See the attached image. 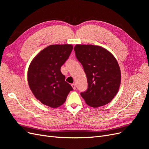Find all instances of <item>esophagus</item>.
Instances as JSON below:
<instances>
[{
  "label": "esophagus",
  "mask_w": 149,
  "mask_h": 149,
  "mask_svg": "<svg viewBox=\"0 0 149 149\" xmlns=\"http://www.w3.org/2000/svg\"><path fill=\"white\" fill-rule=\"evenodd\" d=\"M71 86H72V88H73V89H76V84H75L74 83L71 84Z\"/></svg>",
  "instance_id": "1"
}]
</instances>
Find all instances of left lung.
Here are the masks:
<instances>
[{
    "instance_id": "left-lung-1",
    "label": "left lung",
    "mask_w": 149,
    "mask_h": 149,
    "mask_svg": "<svg viewBox=\"0 0 149 149\" xmlns=\"http://www.w3.org/2000/svg\"><path fill=\"white\" fill-rule=\"evenodd\" d=\"M74 50L88 81V89L81 96L91 107L107 104L120 84V70L115 57L105 48L92 45H76Z\"/></svg>"
}]
</instances>
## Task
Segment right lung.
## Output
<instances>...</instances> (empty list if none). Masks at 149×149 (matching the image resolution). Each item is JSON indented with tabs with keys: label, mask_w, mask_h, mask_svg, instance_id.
<instances>
[{
	"label": "right lung",
	"mask_w": 149,
	"mask_h": 149,
	"mask_svg": "<svg viewBox=\"0 0 149 149\" xmlns=\"http://www.w3.org/2000/svg\"><path fill=\"white\" fill-rule=\"evenodd\" d=\"M72 49L71 45H52L31 61L28 70L29 85L35 97L43 104L52 108L60 106L73 89L60 70Z\"/></svg>",
	"instance_id": "1"
}]
</instances>
